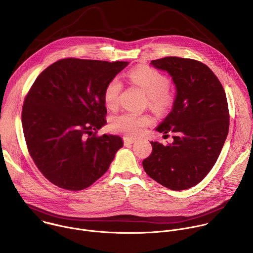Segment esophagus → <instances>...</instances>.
<instances>
[{
  "mask_svg": "<svg viewBox=\"0 0 253 253\" xmlns=\"http://www.w3.org/2000/svg\"><path fill=\"white\" fill-rule=\"evenodd\" d=\"M136 142V140L135 139H132V138H127V137H125L124 138V144L126 146H128V145H131V144H133V143H135Z\"/></svg>",
  "mask_w": 253,
  "mask_h": 253,
  "instance_id": "1",
  "label": "esophagus"
}]
</instances>
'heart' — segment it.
<instances>
[{"instance_id": "obj_1", "label": "heart", "mask_w": 253, "mask_h": 253, "mask_svg": "<svg viewBox=\"0 0 253 253\" xmlns=\"http://www.w3.org/2000/svg\"><path fill=\"white\" fill-rule=\"evenodd\" d=\"M129 77L145 92L151 109L157 113H166L171 109L174 99L172 94L168 92L170 83L165 75L151 68H140L131 72ZM122 88V82L118 77L113 78L106 85L104 102L107 108L115 109L118 106ZM150 123L151 118L149 116L124 112L113 116L110 124L114 131L133 137L141 134Z\"/></svg>"}]
</instances>
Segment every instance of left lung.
<instances>
[{
    "instance_id": "8db88e82",
    "label": "left lung",
    "mask_w": 253,
    "mask_h": 253,
    "mask_svg": "<svg viewBox=\"0 0 253 253\" xmlns=\"http://www.w3.org/2000/svg\"><path fill=\"white\" fill-rule=\"evenodd\" d=\"M167 72L176 96L170 113L156 127L172 143L150 142L151 155L143 168L155 181L171 190L198 184L209 173L221 152L229 130V113L224 89L203 63L165 57L150 63Z\"/></svg>"
}]
</instances>
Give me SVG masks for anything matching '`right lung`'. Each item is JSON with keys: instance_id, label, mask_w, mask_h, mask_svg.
I'll return each mask as SVG.
<instances>
[{"instance_id": "right-lung-1", "label": "right lung", "mask_w": 253, "mask_h": 253, "mask_svg": "<svg viewBox=\"0 0 253 253\" xmlns=\"http://www.w3.org/2000/svg\"><path fill=\"white\" fill-rule=\"evenodd\" d=\"M129 62L63 59L38 76L23 106L24 136L35 164L67 190L92 185L123 147L118 135L96 136L106 125V85Z\"/></svg>"}]
</instances>
